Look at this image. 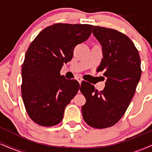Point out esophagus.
I'll return each mask as SVG.
<instances>
[{"instance_id": "obj_1", "label": "esophagus", "mask_w": 152, "mask_h": 152, "mask_svg": "<svg viewBox=\"0 0 152 152\" xmlns=\"http://www.w3.org/2000/svg\"><path fill=\"white\" fill-rule=\"evenodd\" d=\"M76 80L79 82V83H81L82 81H83V78H82L81 77H80V76H77V77H76Z\"/></svg>"}]
</instances>
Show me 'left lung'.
<instances>
[{"label": "left lung", "mask_w": 152, "mask_h": 152, "mask_svg": "<svg viewBox=\"0 0 152 152\" xmlns=\"http://www.w3.org/2000/svg\"><path fill=\"white\" fill-rule=\"evenodd\" d=\"M93 34L103 49L97 71H104L107 79L101 91L93 85H82L80 91L86 100L82 116L90 126L105 129L114 126L126 112L142 75L141 60L134 43L119 31L94 26Z\"/></svg>", "instance_id": "obj_1"}]
</instances>
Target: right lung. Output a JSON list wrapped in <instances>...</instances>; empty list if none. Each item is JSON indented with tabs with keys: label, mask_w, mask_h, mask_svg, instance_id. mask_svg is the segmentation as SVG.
<instances>
[{
	"label": "right lung",
	"mask_w": 152,
	"mask_h": 152,
	"mask_svg": "<svg viewBox=\"0 0 152 152\" xmlns=\"http://www.w3.org/2000/svg\"><path fill=\"white\" fill-rule=\"evenodd\" d=\"M91 25L56 23L48 26L28 48L22 66L21 94L26 110L35 123L53 126L62 121L66 106L80 88L76 80L61 76L76 45L91 34Z\"/></svg>",
	"instance_id": "right-lung-1"
}]
</instances>
